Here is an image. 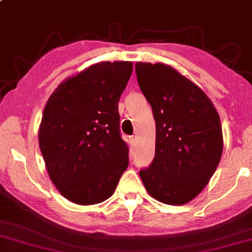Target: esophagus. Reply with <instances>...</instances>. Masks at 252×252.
<instances>
[{"label":"esophagus","instance_id":"1","mask_svg":"<svg viewBox=\"0 0 252 252\" xmlns=\"http://www.w3.org/2000/svg\"><path fill=\"white\" fill-rule=\"evenodd\" d=\"M129 144H130V146H131V148H133L134 146H136V139H134L133 137H131V138L129 139Z\"/></svg>","mask_w":252,"mask_h":252}]
</instances>
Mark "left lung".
<instances>
[{
	"label": "left lung",
	"mask_w": 252,
	"mask_h": 252,
	"mask_svg": "<svg viewBox=\"0 0 252 252\" xmlns=\"http://www.w3.org/2000/svg\"><path fill=\"white\" fill-rule=\"evenodd\" d=\"M139 87L156 122L155 157L140 171L147 192L185 205L208 185L223 153L220 119L204 90L164 63H136Z\"/></svg>",
	"instance_id": "1"
}]
</instances>
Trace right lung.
<instances>
[{
	"mask_svg": "<svg viewBox=\"0 0 252 252\" xmlns=\"http://www.w3.org/2000/svg\"><path fill=\"white\" fill-rule=\"evenodd\" d=\"M132 62H99L66 78L45 105L38 131L47 173L77 205L103 202L129 165L118 104Z\"/></svg>",
	"mask_w": 252,
	"mask_h": 252,
	"instance_id": "add662e5",
	"label": "right lung"
}]
</instances>
